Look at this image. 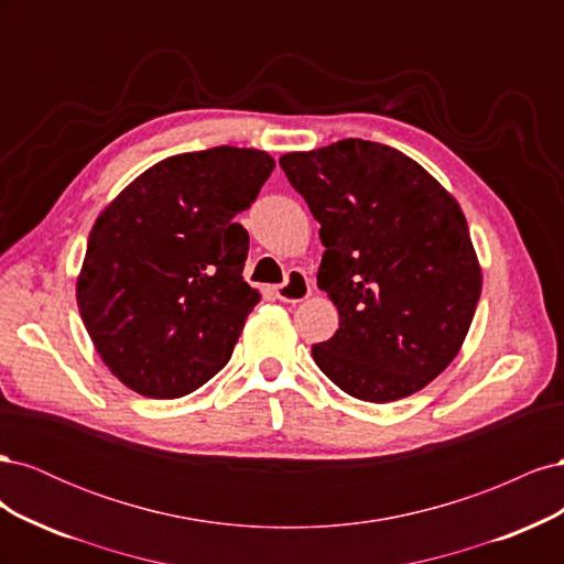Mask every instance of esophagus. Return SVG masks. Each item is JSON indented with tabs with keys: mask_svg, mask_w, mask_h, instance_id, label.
I'll list each match as a JSON object with an SVG mask.
<instances>
[{
	"mask_svg": "<svg viewBox=\"0 0 564 564\" xmlns=\"http://www.w3.org/2000/svg\"><path fill=\"white\" fill-rule=\"evenodd\" d=\"M275 294L284 303H301L311 296V280L303 270H289L286 280L275 289Z\"/></svg>",
	"mask_w": 564,
	"mask_h": 564,
	"instance_id": "obj_1",
	"label": "esophagus"
}]
</instances>
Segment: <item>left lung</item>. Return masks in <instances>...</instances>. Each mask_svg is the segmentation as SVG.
I'll return each mask as SVG.
<instances>
[{
    "label": "left lung",
    "mask_w": 564,
    "mask_h": 564,
    "mask_svg": "<svg viewBox=\"0 0 564 564\" xmlns=\"http://www.w3.org/2000/svg\"><path fill=\"white\" fill-rule=\"evenodd\" d=\"M280 166L319 224V289L338 329L313 346L324 377L365 402L429 386L468 334L482 272L466 216L400 150L346 139Z\"/></svg>",
    "instance_id": "8db88e82"
}]
</instances>
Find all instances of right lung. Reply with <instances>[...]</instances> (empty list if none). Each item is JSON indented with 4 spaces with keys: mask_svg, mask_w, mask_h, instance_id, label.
I'll use <instances>...</instances> for the list:
<instances>
[{
    "mask_svg": "<svg viewBox=\"0 0 564 564\" xmlns=\"http://www.w3.org/2000/svg\"><path fill=\"white\" fill-rule=\"evenodd\" d=\"M268 152L218 145L166 158L96 218L77 305L98 355L145 398L197 390L230 360L259 292L245 278L249 209Z\"/></svg>",
    "mask_w": 564,
    "mask_h": 564,
    "instance_id": "right-lung-1",
    "label": "right lung"
}]
</instances>
